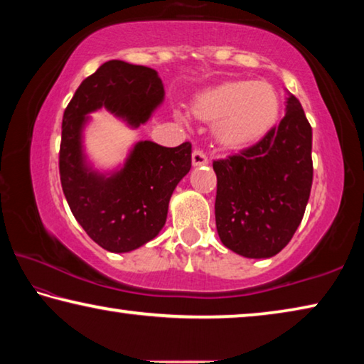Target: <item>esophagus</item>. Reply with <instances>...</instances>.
<instances>
[{
  "label": "esophagus",
  "mask_w": 364,
  "mask_h": 364,
  "mask_svg": "<svg viewBox=\"0 0 364 364\" xmlns=\"http://www.w3.org/2000/svg\"><path fill=\"white\" fill-rule=\"evenodd\" d=\"M209 164V159H207V155L199 151V149H196V151L193 152V165L194 166H200V165H205Z\"/></svg>",
  "instance_id": "obj_1"
}]
</instances>
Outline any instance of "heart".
I'll list each match as a JSON object with an SVG mask.
<instances>
[{"label":"heart","instance_id":"b5f03b06","mask_svg":"<svg viewBox=\"0 0 364 364\" xmlns=\"http://www.w3.org/2000/svg\"><path fill=\"white\" fill-rule=\"evenodd\" d=\"M194 117L215 123L213 134L225 149L252 146L269 134L280 114V99L262 80H228L203 92L193 103Z\"/></svg>","mask_w":364,"mask_h":364}]
</instances>
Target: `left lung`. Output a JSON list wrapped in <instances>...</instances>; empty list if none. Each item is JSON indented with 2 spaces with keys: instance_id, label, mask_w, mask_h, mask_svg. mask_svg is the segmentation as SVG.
<instances>
[{
  "instance_id": "obj_1",
  "label": "left lung",
  "mask_w": 364,
  "mask_h": 364,
  "mask_svg": "<svg viewBox=\"0 0 364 364\" xmlns=\"http://www.w3.org/2000/svg\"><path fill=\"white\" fill-rule=\"evenodd\" d=\"M313 129L295 95L279 126L255 146L213 160L215 225L222 243L245 257H272L301 223L313 184Z\"/></svg>"
}]
</instances>
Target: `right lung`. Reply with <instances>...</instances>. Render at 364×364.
<instances>
[{
  "label": "right lung",
  "mask_w": 364,
  "mask_h": 364,
  "mask_svg": "<svg viewBox=\"0 0 364 364\" xmlns=\"http://www.w3.org/2000/svg\"><path fill=\"white\" fill-rule=\"evenodd\" d=\"M164 95L155 69L112 60L80 82L63 114V193L80 227L107 251L128 252L159 235L176 184L191 170V142L178 147L137 142L123 168L105 176L84 161L85 114L105 107L139 126L151 118Z\"/></svg>",
  "instance_id": "1"
}]
</instances>
